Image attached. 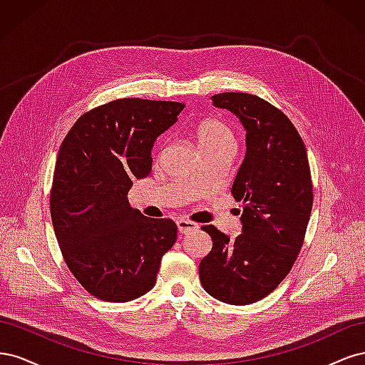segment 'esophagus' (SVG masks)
<instances>
[{"label":"esophagus","instance_id":"34e87169","mask_svg":"<svg viewBox=\"0 0 365 365\" xmlns=\"http://www.w3.org/2000/svg\"><path fill=\"white\" fill-rule=\"evenodd\" d=\"M176 227H178V231L182 233H189V231H193L195 228H197V225L192 220H187V219H178L176 220Z\"/></svg>","mask_w":365,"mask_h":365}]
</instances>
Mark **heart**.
<instances>
[{
  "mask_svg": "<svg viewBox=\"0 0 365 365\" xmlns=\"http://www.w3.org/2000/svg\"><path fill=\"white\" fill-rule=\"evenodd\" d=\"M196 141L204 155L217 152H236L237 137L228 123L219 118H207L196 128Z\"/></svg>",
  "mask_w": 365,
  "mask_h": 365,
  "instance_id": "b5f03b06",
  "label": "heart"
}]
</instances>
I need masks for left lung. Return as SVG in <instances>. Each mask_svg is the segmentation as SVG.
<instances>
[{"label":"left lung","instance_id":"8db88e82","mask_svg":"<svg viewBox=\"0 0 365 365\" xmlns=\"http://www.w3.org/2000/svg\"><path fill=\"white\" fill-rule=\"evenodd\" d=\"M212 101L247 130V155L231 187L244 210L235 240L202 227L213 248L200 263V279L219 302L244 306L271 294L297 260L314 204L311 169L300 134L279 108L248 93Z\"/></svg>","mask_w":365,"mask_h":365}]
</instances>
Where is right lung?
Masks as SVG:
<instances>
[{
    "instance_id": "right-lung-1",
    "label": "right lung",
    "mask_w": 365,
    "mask_h": 365,
    "mask_svg": "<svg viewBox=\"0 0 365 365\" xmlns=\"http://www.w3.org/2000/svg\"><path fill=\"white\" fill-rule=\"evenodd\" d=\"M184 103L117 98L77 118L63 138L50 192L54 235L83 288L125 303L149 292L176 240L172 219L132 208V181L152 170V146Z\"/></svg>"
}]
</instances>
